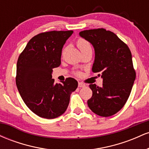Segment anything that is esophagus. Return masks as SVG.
<instances>
[{
    "label": "esophagus",
    "instance_id": "esophagus-1",
    "mask_svg": "<svg viewBox=\"0 0 149 149\" xmlns=\"http://www.w3.org/2000/svg\"><path fill=\"white\" fill-rule=\"evenodd\" d=\"M78 87H79V88H84V87H85V85L83 84V83L78 82Z\"/></svg>",
    "mask_w": 149,
    "mask_h": 149
}]
</instances>
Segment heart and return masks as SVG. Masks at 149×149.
<instances>
[{"label":"heart","mask_w":149,"mask_h":149,"mask_svg":"<svg viewBox=\"0 0 149 149\" xmlns=\"http://www.w3.org/2000/svg\"><path fill=\"white\" fill-rule=\"evenodd\" d=\"M76 45L78 46V48L80 49V50L81 51V52H85V51L88 50V49H92V47L90 42H88V40H85V38H80L77 40ZM76 74L79 75L80 73L76 72Z\"/></svg>","instance_id":"heart-1"}]
</instances>
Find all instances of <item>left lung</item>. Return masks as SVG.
<instances>
[{
	"label": "left lung",
	"mask_w": 149,
	"mask_h": 149,
	"mask_svg": "<svg viewBox=\"0 0 149 149\" xmlns=\"http://www.w3.org/2000/svg\"><path fill=\"white\" fill-rule=\"evenodd\" d=\"M80 36L94 46L92 71L103 78L102 88L90 85L92 96L88 107L100 116L114 115L127 102L136 78L130 49L113 32L103 28L83 31Z\"/></svg>",
	"instance_id": "left-lung-1"
}]
</instances>
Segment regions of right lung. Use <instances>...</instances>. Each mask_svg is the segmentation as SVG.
Instances as JSON below:
<instances>
[{
  "label": "right lung",
  "instance_id": "1",
  "mask_svg": "<svg viewBox=\"0 0 149 149\" xmlns=\"http://www.w3.org/2000/svg\"><path fill=\"white\" fill-rule=\"evenodd\" d=\"M73 31H51L35 36L19 54L16 85L27 107L37 116L53 119L62 115L69 106L78 82L67 78L61 83L52 78L54 68L61 64L62 47Z\"/></svg>",
  "mask_w": 149,
  "mask_h": 149
}]
</instances>
